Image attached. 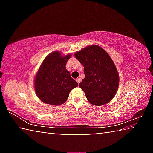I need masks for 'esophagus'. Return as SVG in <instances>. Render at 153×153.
<instances>
[{"instance_id": "1", "label": "esophagus", "mask_w": 153, "mask_h": 153, "mask_svg": "<svg viewBox=\"0 0 153 153\" xmlns=\"http://www.w3.org/2000/svg\"><path fill=\"white\" fill-rule=\"evenodd\" d=\"M76 81H77V84H79L80 82H81V81H82V79L80 78V77H77V78L76 79Z\"/></svg>"}]
</instances>
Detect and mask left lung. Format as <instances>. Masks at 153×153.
Listing matches in <instances>:
<instances>
[{
	"instance_id": "left-lung-1",
	"label": "left lung",
	"mask_w": 153,
	"mask_h": 153,
	"mask_svg": "<svg viewBox=\"0 0 153 153\" xmlns=\"http://www.w3.org/2000/svg\"><path fill=\"white\" fill-rule=\"evenodd\" d=\"M75 56L84 67L85 77L79 86L88 101L96 106L111 101L117 91L119 75L107 52L92 45L77 52Z\"/></svg>"
}]
</instances>
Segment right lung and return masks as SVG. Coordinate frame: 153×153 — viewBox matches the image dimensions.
I'll return each instance as SVG.
<instances>
[{
  "mask_svg": "<svg viewBox=\"0 0 153 153\" xmlns=\"http://www.w3.org/2000/svg\"><path fill=\"white\" fill-rule=\"evenodd\" d=\"M70 56H61L56 51L42 62L34 82L36 94L42 102L56 106L63 104L71 90L78 86L65 68Z\"/></svg>",
  "mask_w": 153,
  "mask_h": 153,
  "instance_id": "right-lung-1",
  "label": "right lung"
}]
</instances>
